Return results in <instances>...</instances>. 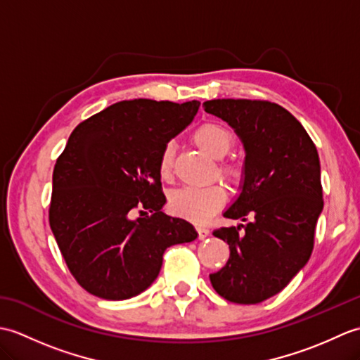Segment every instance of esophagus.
Masks as SVG:
<instances>
[{"label": "esophagus", "instance_id": "esophagus-1", "mask_svg": "<svg viewBox=\"0 0 360 360\" xmlns=\"http://www.w3.org/2000/svg\"><path fill=\"white\" fill-rule=\"evenodd\" d=\"M209 235H210V231H209V229H205V227H198V238H200V240H205V238H207Z\"/></svg>", "mask_w": 360, "mask_h": 360}]
</instances>
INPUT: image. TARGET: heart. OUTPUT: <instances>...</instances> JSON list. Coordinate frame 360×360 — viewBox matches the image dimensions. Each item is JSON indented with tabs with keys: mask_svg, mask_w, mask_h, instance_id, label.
Segmentation results:
<instances>
[{
	"mask_svg": "<svg viewBox=\"0 0 360 360\" xmlns=\"http://www.w3.org/2000/svg\"><path fill=\"white\" fill-rule=\"evenodd\" d=\"M193 142L213 159H223L233 147V136L223 125L215 122H205L193 133ZM174 156V145L167 143L159 155L158 172L160 178H170ZM219 172L227 181L238 184L243 170L233 162H223ZM170 210L181 218L192 221L195 224H204L226 202V192L221 186L210 187H186L176 190L170 195Z\"/></svg>",
	"mask_w": 360,
	"mask_h": 360,
	"instance_id": "obj_1",
	"label": "heart"
}]
</instances>
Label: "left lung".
Returning <instances> with one entry per match:
<instances>
[{"mask_svg":"<svg viewBox=\"0 0 360 360\" xmlns=\"http://www.w3.org/2000/svg\"><path fill=\"white\" fill-rule=\"evenodd\" d=\"M204 110L233 129L246 155L240 193L224 217L250 218L246 226L213 231L231 257L210 274L212 286L229 302L262 303L285 289L311 257L323 210L319 153L300 122L277 103L215 98Z\"/></svg>","mask_w":360,"mask_h":360,"instance_id":"1","label":"left lung"}]
</instances>
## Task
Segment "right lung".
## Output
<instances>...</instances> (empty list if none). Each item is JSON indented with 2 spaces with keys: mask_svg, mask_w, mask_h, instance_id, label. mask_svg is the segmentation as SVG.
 <instances>
[{
  "mask_svg": "<svg viewBox=\"0 0 360 360\" xmlns=\"http://www.w3.org/2000/svg\"><path fill=\"white\" fill-rule=\"evenodd\" d=\"M200 105L124 101L71 133L53 168L49 224L89 294L105 300L139 295L158 278L167 248L198 238L188 221L160 210L167 200L158 160Z\"/></svg>",
  "mask_w": 360,
  "mask_h": 360,
  "instance_id": "1",
  "label": "right lung"
}]
</instances>
